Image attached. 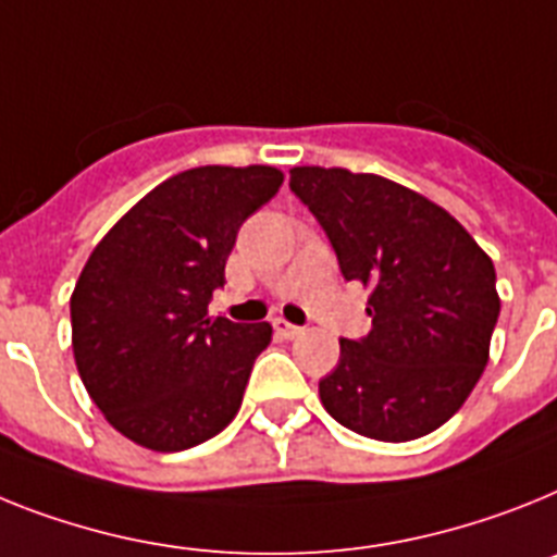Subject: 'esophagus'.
Listing matches in <instances>:
<instances>
[{"mask_svg": "<svg viewBox=\"0 0 557 557\" xmlns=\"http://www.w3.org/2000/svg\"><path fill=\"white\" fill-rule=\"evenodd\" d=\"M274 331H277L283 339H294V336H300L306 329H300V325H292V322H286V320H274Z\"/></svg>", "mask_w": 557, "mask_h": 557, "instance_id": "esophagus-1", "label": "esophagus"}]
</instances>
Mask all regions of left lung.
Returning <instances> with one entry per match:
<instances>
[{"label":"left lung","instance_id":"left-lung-1","mask_svg":"<svg viewBox=\"0 0 557 557\" xmlns=\"http://www.w3.org/2000/svg\"><path fill=\"white\" fill-rule=\"evenodd\" d=\"M288 186L325 228L343 277L371 288L373 329L339 339L322 405L359 436H428L487 366L502 311L493 260L450 212L387 177L294 166Z\"/></svg>","mask_w":557,"mask_h":557}]
</instances>
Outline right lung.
<instances>
[{
	"instance_id": "1",
	"label": "right lung",
	"mask_w": 557,
	"mask_h": 557,
	"mask_svg": "<svg viewBox=\"0 0 557 557\" xmlns=\"http://www.w3.org/2000/svg\"><path fill=\"white\" fill-rule=\"evenodd\" d=\"M283 184L274 166H195L144 195L101 237L73 297V357L107 422L175 453L240 410L269 322L209 317L237 228Z\"/></svg>"
}]
</instances>
